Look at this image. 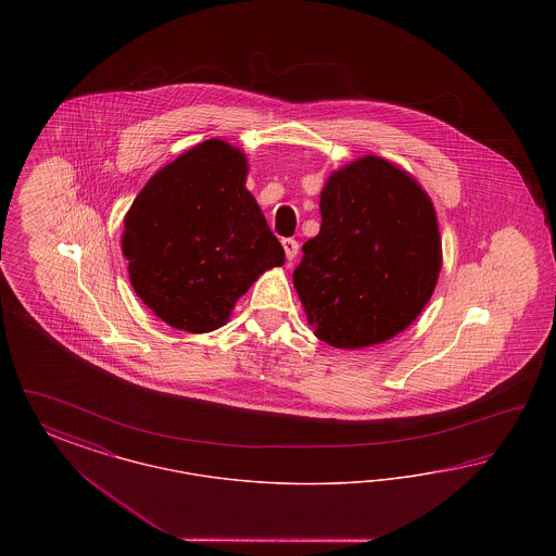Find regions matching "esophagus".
Listing matches in <instances>:
<instances>
[{"label": "esophagus", "mask_w": 556, "mask_h": 556, "mask_svg": "<svg viewBox=\"0 0 556 556\" xmlns=\"http://www.w3.org/2000/svg\"><path fill=\"white\" fill-rule=\"evenodd\" d=\"M283 250H286V256H288V261L291 263V261H295L300 245H298L295 239H283Z\"/></svg>", "instance_id": "34e87169"}]
</instances>
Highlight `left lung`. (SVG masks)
Wrapping results in <instances>:
<instances>
[{
  "mask_svg": "<svg viewBox=\"0 0 556 556\" xmlns=\"http://www.w3.org/2000/svg\"><path fill=\"white\" fill-rule=\"evenodd\" d=\"M320 216L293 270L308 325L344 350L392 340L421 315L442 268L429 195L396 164L365 156L327 179Z\"/></svg>",
  "mask_w": 556,
  "mask_h": 556,
  "instance_id": "8db88e82",
  "label": "left lung"
}]
</instances>
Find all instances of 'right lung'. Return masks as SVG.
Masks as SVG:
<instances>
[{
	"mask_svg": "<svg viewBox=\"0 0 556 556\" xmlns=\"http://www.w3.org/2000/svg\"><path fill=\"white\" fill-rule=\"evenodd\" d=\"M245 177V154L208 139L160 168L125 214L132 290L175 329L223 327L250 286L286 263Z\"/></svg>",
	"mask_w": 556,
	"mask_h": 556,
	"instance_id": "right-lung-1",
	"label": "right lung"
}]
</instances>
